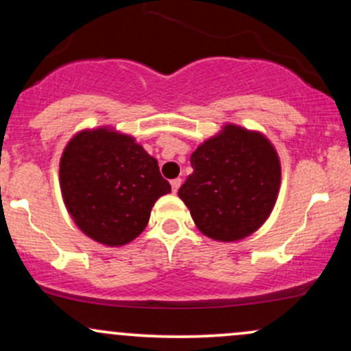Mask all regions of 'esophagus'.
Masks as SVG:
<instances>
[{"label":"esophagus","mask_w":351,"mask_h":351,"mask_svg":"<svg viewBox=\"0 0 351 351\" xmlns=\"http://www.w3.org/2000/svg\"><path fill=\"white\" fill-rule=\"evenodd\" d=\"M181 186V178H175V180H171V189H173V193H176L178 191V188Z\"/></svg>","instance_id":"34e87169"}]
</instances>
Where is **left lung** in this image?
<instances>
[{
    "label": "left lung",
    "mask_w": 351,
    "mask_h": 351,
    "mask_svg": "<svg viewBox=\"0 0 351 351\" xmlns=\"http://www.w3.org/2000/svg\"><path fill=\"white\" fill-rule=\"evenodd\" d=\"M189 162L178 196L204 236L231 243L263 226L280 186L279 156L263 134L226 125Z\"/></svg>",
    "instance_id": "obj_1"
}]
</instances>
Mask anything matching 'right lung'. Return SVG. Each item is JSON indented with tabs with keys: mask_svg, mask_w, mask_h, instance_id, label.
Instances as JSON below:
<instances>
[{
	"mask_svg": "<svg viewBox=\"0 0 351 351\" xmlns=\"http://www.w3.org/2000/svg\"><path fill=\"white\" fill-rule=\"evenodd\" d=\"M59 180L74 223L106 245L134 241L148 224L155 201L171 191L142 145L108 128L80 132L67 143Z\"/></svg>",
	"mask_w": 351,
	"mask_h": 351,
	"instance_id": "1",
	"label": "right lung"
}]
</instances>
